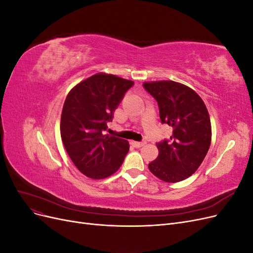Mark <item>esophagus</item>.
<instances>
[{
  "mask_svg": "<svg viewBox=\"0 0 253 253\" xmlns=\"http://www.w3.org/2000/svg\"><path fill=\"white\" fill-rule=\"evenodd\" d=\"M132 144L135 148H141L142 145L145 144V141H132Z\"/></svg>",
  "mask_w": 253,
  "mask_h": 253,
  "instance_id": "1",
  "label": "esophagus"
}]
</instances>
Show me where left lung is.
I'll list each match as a JSON object with an SVG mask.
<instances>
[{"instance_id":"left-lung-1","label":"left lung","mask_w":253,"mask_h":253,"mask_svg":"<svg viewBox=\"0 0 253 253\" xmlns=\"http://www.w3.org/2000/svg\"><path fill=\"white\" fill-rule=\"evenodd\" d=\"M158 103L163 124L173 128L169 139L158 142V156L150 171L166 182H178L195 173L211 144V121L203 99L192 88L175 81L144 82Z\"/></svg>"}]
</instances>
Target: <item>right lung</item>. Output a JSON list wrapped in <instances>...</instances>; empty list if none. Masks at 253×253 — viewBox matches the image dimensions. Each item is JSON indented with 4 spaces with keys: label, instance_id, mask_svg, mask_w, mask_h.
<instances>
[{
    "label": "right lung",
    "instance_id": "add662e5",
    "mask_svg": "<svg viewBox=\"0 0 253 253\" xmlns=\"http://www.w3.org/2000/svg\"><path fill=\"white\" fill-rule=\"evenodd\" d=\"M133 84L115 75L98 73L74 86L65 99L61 138L74 165L89 178L109 177L127 154L126 140L103 135V131Z\"/></svg>",
    "mask_w": 253,
    "mask_h": 253
}]
</instances>
